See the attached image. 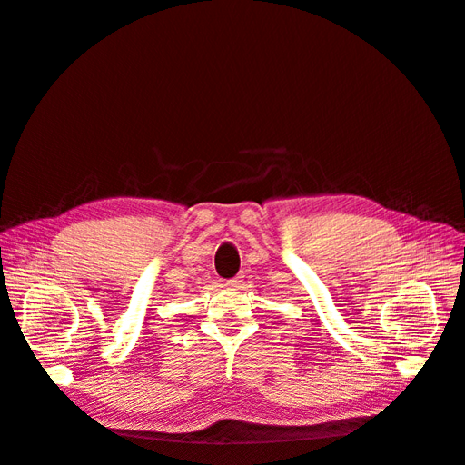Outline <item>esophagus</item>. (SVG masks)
<instances>
[{
	"label": "esophagus",
	"instance_id": "34e87169",
	"mask_svg": "<svg viewBox=\"0 0 465 465\" xmlns=\"http://www.w3.org/2000/svg\"><path fill=\"white\" fill-rule=\"evenodd\" d=\"M242 275H238V278H232V280H229L227 282V287H229V290H241V287H242Z\"/></svg>",
	"mask_w": 465,
	"mask_h": 465
}]
</instances>
